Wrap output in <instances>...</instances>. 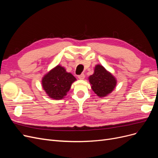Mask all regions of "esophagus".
<instances>
[{
  "instance_id": "34e87169",
  "label": "esophagus",
  "mask_w": 158,
  "mask_h": 158,
  "mask_svg": "<svg viewBox=\"0 0 158 158\" xmlns=\"http://www.w3.org/2000/svg\"><path fill=\"white\" fill-rule=\"evenodd\" d=\"M78 78L80 80H84L85 78V75H84V74H80V75H78Z\"/></svg>"
}]
</instances>
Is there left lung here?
Wrapping results in <instances>:
<instances>
[{"label":"left lung","instance_id":"1","mask_svg":"<svg viewBox=\"0 0 158 158\" xmlns=\"http://www.w3.org/2000/svg\"><path fill=\"white\" fill-rule=\"evenodd\" d=\"M92 89L99 97H106L115 88L117 80L103 66H95L94 73L89 77Z\"/></svg>","mask_w":158,"mask_h":158}]
</instances>
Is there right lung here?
<instances>
[{
	"instance_id": "right-lung-1",
	"label": "right lung",
	"mask_w": 158,
	"mask_h": 158,
	"mask_svg": "<svg viewBox=\"0 0 158 158\" xmlns=\"http://www.w3.org/2000/svg\"><path fill=\"white\" fill-rule=\"evenodd\" d=\"M71 73L66 72L64 67L57 65L42 78V86L48 96L54 99L64 98L76 80Z\"/></svg>"
}]
</instances>
